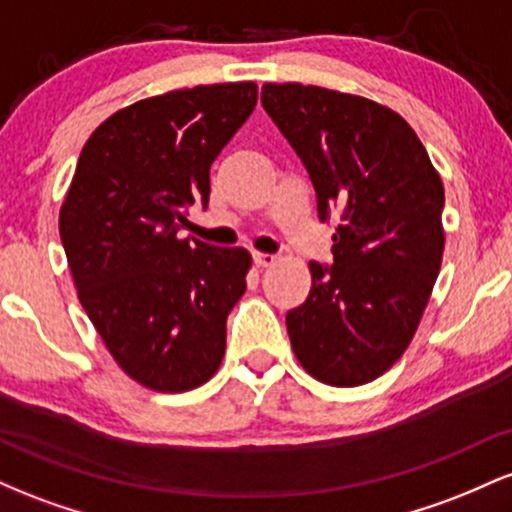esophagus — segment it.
Instances as JSON below:
<instances>
[{"instance_id":"esophagus-1","label":"esophagus","mask_w":512,"mask_h":512,"mask_svg":"<svg viewBox=\"0 0 512 512\" xmlns=\"http://www.w3.org/2000/svg\"><path fill=\"white\" fill-rule=\"evenodd\" d=\"M276 260H279V257L269 255V252H255V264H257V267H260V269L274 267Z\"/></svg>"}]
</instances>
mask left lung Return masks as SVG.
I'll return each instance as SVG.
<instances>
[{"instance_id":"1","label":"left lung","mask_w":512,"mask_h":512,"mask_svg":"<svg viewBox=\"0 0 512 512\" xmlns=\"http://www.w3.org/2000/svg\"><path fill=\"white\" fill-rule=\"evenodd\" d=\"M262 105L310 173L320 219L342 214L334 264H308V298L286 315L293 354L320 383L366 385L407 351L431 298L443 180L387 105L303 84H264Z\"/></svg>"}]
</instances>
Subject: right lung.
<instances>
[{
  "instance_id": "right-lung-1",
  "label": "right lung",
  "mask_w": 512,
  "mask_h": 512,
  "mask_svg": "<svg viewBox=\"0 0 512 512\" xmlns=\"http://www.w3.org/2000/svg\"><path fill=\"white\" fill-rule=\"evenodd\" d=\"M257 103V84L168 91L117 110L81 149L60 207L76 296L110 356L156 392L204 385L252 257L180 238L209 168Z\"/></svg>"
}]
</instances>
